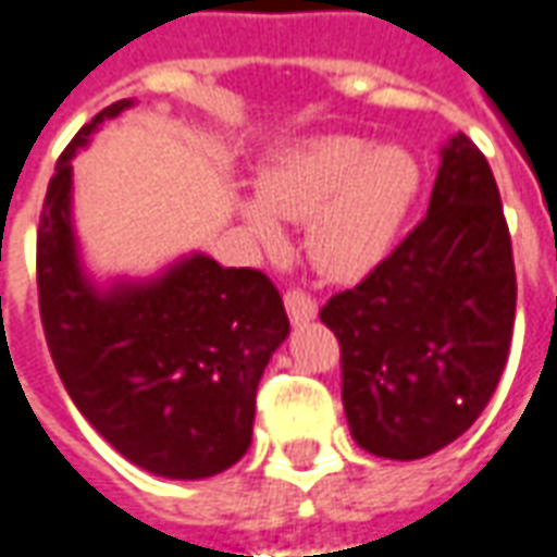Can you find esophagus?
I'll list each match as a JSON object with an SVG mask.
<instances>
[{
	"mask_svg": "<svg viewBox=\"0 0 557 557\" xmlns=\"http://www.w3.org/2000/svg\"><path fill=\"white\" fill-rule=\"evenodd\" d=\"M283 304H286V313L295 325H304V322H310L319 313V304H315L313 295H307L304 289H286L283 295Z\"/></svg>",
	"mask_w": 557,
	"mask_h": 557,
	"instance_id": "obj_1",
	"label": "esophagus"
}]
</instances>
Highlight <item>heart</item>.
<instances>
[{
  "mask_svg": "<svg viewBox=\"0 0 557 557\" xmlns=\"http://www.w3.org/2000/svg\"><path fill=\"white\" fill-rule=\"evenodd\" d=\"M418 184V160L406 148L319 137L280 154L262 172L259 196L275 218L310 223L307 247L319 271L358 280L387 256ZM264 209L247 202L244 220L265 250H280L283 235Z\"/></svg>",
  "mask_w": 557,
  "mask_h": 557,
  "instance_id": "1",
  "label": "heart"
}]
</instances>
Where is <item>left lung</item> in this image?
<instances>
[{
	"label": "left lung",
	"instance_id": "left-lung-1",
	"mask_svg": "<svg viewBox=\"0 0 557 557\" xmlns=\"http://www.w3.org/2000/svg\"><path fill=\"white\" fill-rule=\"evenodd\" d=\"M319 315L363 450L423 459L480 418L510 355L516 268L498 184L466 134L442 151L426 218Z\"/></svg>",
	"mask_w": 557,
	"mask_h": 557
}]
</instances>
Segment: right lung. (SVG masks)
Here are the masks:
<instances>
[{"instance_id": "obj_1", "label": "right lung", "mask_w": 557, "mask_h": 557, "mask_svg": "<svg viewBox=\"0 0 557 557\" xmlns=\"http://www.w3.org/2000/svg\"><path fill=\"white\" fill-rule=\"evenodd\" d=\"M115 101L77 131L47 184L38 307L62 385L119 454L151 474L199 480L235 466L253 435L256 387L289 334L277 286L196 253L148 283L91 286L71 226V158Z\"/></svg>"}]
</instances>
